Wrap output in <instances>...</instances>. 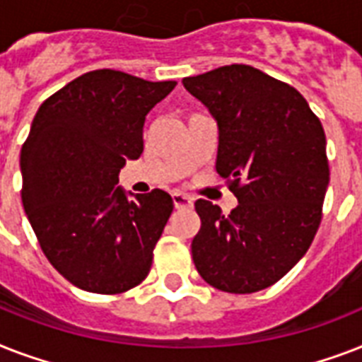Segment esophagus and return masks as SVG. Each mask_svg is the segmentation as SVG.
Returning a JSON list of instances; mask_svg holds the SVG:
<instances>
[{
  "label": "esophagus",
  "mask_w": 362,
  "mask_h": 362,
  "mask_svg": "<svg viewBox=\"0 0 362 362\" xmlns=\"http://www.w3.org/2000/svg\"><path fill=\"white\" fill-rule=\"evenodd\" d=\"M173 203H175L176 209H189L193 204V199L189 195L182 192H175L173 193Z\"/></svg>",
  "instance_id": "1"
}]
</instances>
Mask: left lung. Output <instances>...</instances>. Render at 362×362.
Wrapping results in <instances>:
<instances>
[{
  "label": "left lung",
  "instance_id": "1",
  "mask_svg": "<svg viewBox=\"0 0 362 362\" xmlns=\"http://www.w3.org/2000/svg\"><path fill=\"white\" fill-rule=\"evenodd\" d=\"M218 122L216 170L238 199L226 216L195 203V269L226 293H255L284 278L308 252L329 186L325 131L286 82L233 64L182 81Z\"/></svg>",
  "mask_w": 362,
  "mask_h": 362
}]
</instances>
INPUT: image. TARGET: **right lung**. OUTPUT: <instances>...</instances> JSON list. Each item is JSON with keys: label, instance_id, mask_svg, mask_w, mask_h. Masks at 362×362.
<instances>
[{"label": "right lung", "instance_id": "add662e5", "mask_svg": "<svg viewBox=\"0 0 362 362\" xmlns=\"http://www.w3.org/2000/svg\"><path fill=\"white\" fill-rule=\"evenodd\" d=\"M176 86L90 71L39 107L20 152L22 204L42 253L84 291L116 295L150 272L173 212L163 189L125 193L118 175L144 150L146 115Z\"/></svg>", "mask_w": 362, "mask_h": 362}]
</instances>
